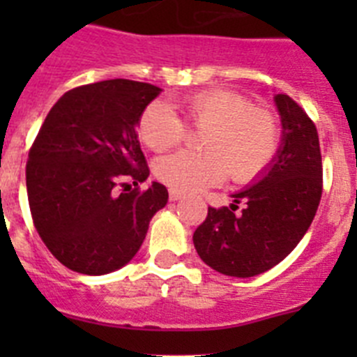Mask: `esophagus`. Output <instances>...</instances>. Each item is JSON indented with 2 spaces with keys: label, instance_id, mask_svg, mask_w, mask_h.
<instances>
[{
  "label": "esophagus",
  "instance_id": "obj_1",
  "mask_svg": "<svg viewBox=\"0 0 357 357\" xmlns=\"http://www.w3.org/2000/svg\"><path fill=\"white\" fill-rule=\"evenodd\" d=\"M181 198H182L181 191H176V189H169V200L176 202V200H181Z\"/></svg>",
  "mask_w": 357,
  "mask_h": 357
}]
</instances>
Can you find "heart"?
I'll list each match as a JSON object with an SVG mask.
<instances>
[{"instance_id": "b5f03b06", "label": "heart", "mask_w": 357, "mask_h": 357, "mask_svg": "<svg viewBox=\"0 0 357 357\" xmlns=\"http://www.w3.org/2000/svg\"><path fill=\"white\" fill-rule=\"evenodd\" d=\"M189 127L206 130L198 146L204 151H176L155 162L160 182L176 191H197L220 184L229 175L238 184L259 178L280 150V123L268 107L232 89H206L182 102ZM185 123L164 102H151L137 123L139 137L150 150L166 151L182 143Z\"/></svg>"}]
</instances>
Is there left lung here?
Segmentation results:
<instances>
[{
	"label": "left lung",
	"mask_w": 357,
	"mask_h": 357,
	"mask_svg": "<svg viewBox=\"0 0 357 357\" xmlns=\"http://www.w3.org/2000/svg\"><path fill=\"white\" fill-rule=\"evenodd\" d=\"M282 118V148L259 184L234 195L230 207H209L195 230L198 255L230 277L263 273L298 245L317 214L324 168L313 119L288 94H277ZM238 203L243 204L236 213Z\"/></svg>",
	"instance_id": "8db88e82"
}]
</instances>
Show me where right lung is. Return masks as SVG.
Segmentation results:
<instances>
[{
  "label": "right lung",
  "instance_id": "add662e5",
  "mask_svg": "<svg viewBox=\"0 0 357 357\" xmlns=\"http://www.w3.org/2000/svg\"><path fill=\"white\" fill-rule=\"evenodd\" d=\"M159 93L125 78L75 87L52 107L28 151L31 220L73 272L103 275L125 266L168 202L159 182L139 188L150 168L135 127Z\"/></svg>",
  "mask_w": 357,
  "mask_h": 357
}]
</instances>
